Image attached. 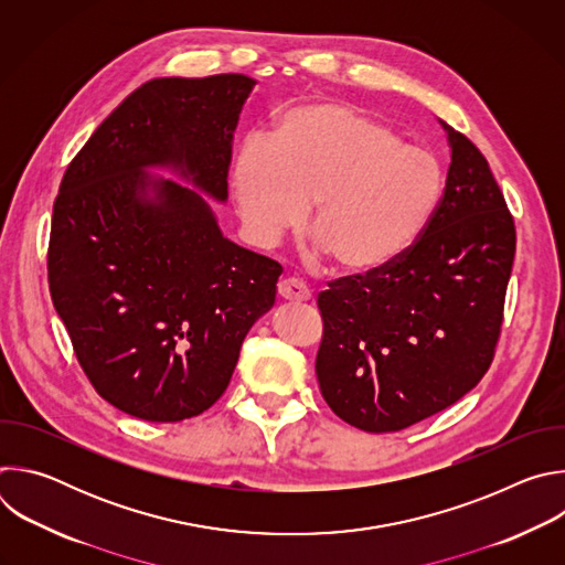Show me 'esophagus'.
<instances>
[{
	"mask_svg": "<svg viewBox=\"0 0 565 565\" xmlns=\"http://www.w3.org/2000/svg\"><path fill=\"white\" fill-rule=\"evenodd\" d=\"M277 292L281 299L286 301H292V303H301V301H308L310 299V290L306 288L303 281L295 279V277H288V279H281L277 284Z\"/></svg>",
	"mask_w": 565,
	"mask_h": 565,
	"instance_id": "esophagus-1",
	"label": "esophagus"
}]
</instances>
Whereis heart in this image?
<instances>
[{
    "label": "heart",
    "instance_id": "heart-1",
    "mask_svg": "<svg viewBox=\"0 0 565 565\" xmlns=\"http://www.w3.org/2000/svg\"><path fill=\"white\" fill-rule=\"evenodd\" d=\"M230 188L248 232L270 244L306 207L319 248L353 275L391 266L425 232L443 170L380 118L344 103L288 109L268 140L238 147Z\"/></svg>",
    "mask_w": 565,
    "mask_h": 565
}]
</instances>
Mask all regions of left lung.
<instances>
[{
	"label": "left lung",
	"instance_id": "8db88e82",
	"mask_svg": "<svg viewBox=\"0 0 565 565\" xmlns=\"http://www.w3.org/2000/svg\"><path fill=\"white\" fill-rule=\"evenodd\" d=\"M445 192L420 238L386 268L319 292V391L344 423L388 434L458 402L501 338L516 230L486 156L443 122Z\"/></svg>",
	"mask_w": 565,
	"mask_h": 565
}]
</instances>
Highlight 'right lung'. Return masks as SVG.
<instances>
[{
    "label": "right lung",
    "mask_w": 565,
    "mask_h": 565,
    "mask_svg": "<svg viewBox=\"0 0 565 565\" xmlns=\"http://www.w3.org/2000/svg\"><path fill=\"white\" fill-rule=\"evenodd\" d=\"M255 87L241 73L156 77L68 163L53 203L49 290L73 353L116 409L181 423L230 384L275 303L281 266L227 241L205 199H227L232 134Z\"/></svg>",
    "instance_id": "add662e5"
}]
</instances>
